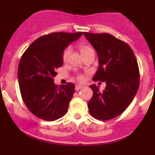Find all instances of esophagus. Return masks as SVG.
Returning <instances> with one entry per match:
<instances>
[{"mask_svg": "<svg viewBox=\"0 0 155 155\" xmlns=\"http://www.w3.org/2000/svg\"><path fill=\"white\" fill-rule=\"evenodd\" d=\"M82 87H83L82 85H80V84H76L75 85V90H76V91L80 90V89H81Z\"/></svg>", "mask_w": 155, "mask_h": 155, "instance_id": "1", "label": "esophagus"}]
</instances>
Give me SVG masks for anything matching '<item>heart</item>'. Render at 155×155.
Listing matches in <instances>:
<instances>
[{
  "label": "heart",
  "mask_w": 155,
  "mask_h": 155,
  "mask_svg": "<svg viewBox=\"0 0 155 155\" xmlns=\"http://www.w3.org/2000/svg\"><path fill=\"white\" fill-rule=\"evenodd\" d=\"M79 49L81 54H82V56H84L85 54H88L90 51H93V49H92V47H90V45L86 43H80L79 44ZM71 52V48L70 47H68L65 49L63 53V62H67L68 60L69 56H70ZM77 79L79 81H82L84 79V76L82 75V74H79L77 76Z\"/></svg>",
  "instance_id": "1"
}]
</instances>
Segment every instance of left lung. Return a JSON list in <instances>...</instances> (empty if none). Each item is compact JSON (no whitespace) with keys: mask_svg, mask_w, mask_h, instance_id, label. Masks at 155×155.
<instances>
[{"mask_svg":"<svg viewBox=\"0 0 155 155\" xmlns=\"http://www.w3.org/2000/svg\"><path fill=\"white\" fill-rule=\"evenodd\" d=\"M93 46L99 67L93 81H106L103 92L90 85L93 95L88 102L89 112L101 121L111 120L123 113L139 87L140 74L134 52L125 42L108 33H84Z\"/></svg>","mask_w":155,"mask_h":155,"instance_id":"8db88e82","label":"left lung"}]
</instances>
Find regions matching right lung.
<instances>
[{
    "instance_id": "obj_1",
    "label": "right lung",
    "mask_w": 155,
    "mask_h": 155,
    "mask_svg": "<svg viewBox=\"0 0 155 155\" xmlns=\"http://www.w3.org/2000/svg\"><path fill=\"white\" fill-rule=\"evenodd\" d=\"M81 35L82 32L44 35L23 53L17 71L19 90L27 108L38 118L51 122L67 113L75 86L70 82L55 84V70L63 65L65 48Z\"/></svg>"
}]
</instances>
